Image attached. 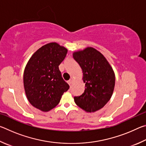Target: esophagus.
I'll return each instance as SVG.
<instances>
[{
    "label": "esophagus",
    "instance_id": "obj_1",
    "mask_svg": "<svg viewBox=\"0 0 146 146\" xmlns=\"http://www.w3.org/2000/svg\"><path fill=\"white\" fill-rule=\"evenodd\" d=\"M68 83L69 84V85H71V84L73 83V80H72V79H70V80H69L68 81Z\"/></svg>",
    "mask_w": 146,
    "mask_h": 146
}]
</instances>
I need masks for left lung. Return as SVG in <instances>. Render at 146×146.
<instances>
[{
    "mask_svg": "<svg viewBox=\"0 0 146 146\" xmlns=\"http://www.w3.org/2000/svg\"><path fill=\"white\" fill-rule=\"evenodd\" d=\"M73 58L83 72L85 90L82 95L74 97L76 104L87 112L102 108L111 97L115 76L106 58L93 48L75 52Z\"/></svg>",
    "mask_w": 146,
    "mask_h": 146,
    "instance_id": "1",
    "label": "left lung"
}]
</instances>
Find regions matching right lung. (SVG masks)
<instances>
[{"label":"right lung","instance_id":"right-lung-1","mask_svg":"<svg viewBox=\"0 0 146 146\" xmlns=\"http://www.w3.org/2000/svg\"><path fill=\"white\" fill-rule=\"evenodd\" d=\"M67 52V49L57 43H49L38 49L26 66L24 86L27 98L42 111L55 108L70 88L58 68Z\"/></svg>","mask_w":146,"mask_h":146}]
</instances>
